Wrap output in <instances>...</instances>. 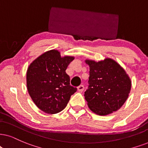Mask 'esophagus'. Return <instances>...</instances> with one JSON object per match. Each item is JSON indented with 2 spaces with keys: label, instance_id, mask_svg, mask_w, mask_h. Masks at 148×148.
I'll return each mask as SVG.
<instances>
[{
  "label": "esophagus",
  "instance_id": "34e87169",
  "mask_svg": "<svg viewBox=\"0 0 148 148\" xmlns=\"http://www.w3.org/2000/svg\"><path fill=\"white\" fill-rule=\"evenodd\" d=\"M77 90L78 92H83L84 90V86L83 85H80L77 87Z\"/></svg>",
  "mask_w": 148,
  "mask_h": 148
}]
</instances>
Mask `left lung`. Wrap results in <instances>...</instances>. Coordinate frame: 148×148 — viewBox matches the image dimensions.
<instances>
[{
    "label": "left lung",
    "instance_id": "left-lung-1",
    "mask_svg": "<svg viewBox=\"0 0 148 148\" xmlns=\"http://www.w3.org/2000/svg\"><path fill=\"white\" fill-rule=\"evenodd\" d=\"M89 66V88L85 92L88 107L98 115L119 109L128 98L131 80L118 63L111 58L97 61L85 59Z\"/></svg>",
    "mask_w": 148,
    "mask_h": 148
}]
</instances>
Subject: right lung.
<instances>
[{
    "label": "right lung",
    "mask_w": 148,
    "mask_h": 148,
    "mask_svg": "<svg viewBox=\"0 0 148 148\" xmlns=\"http://www.w3.org/2000/svg\"><path fill=\"white\" fill-rule=\"evenodd\" d=\"M74 59L73 56L61 57L60 52L54 49L44 52L28 67V92L41 111L48 114L59 113L76 91L70 85V77L65 73Z\"/></svg>",
    "instance_id": "obj_1"
}]
</instances>
